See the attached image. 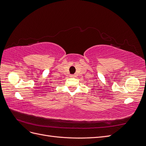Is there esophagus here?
Listing matches in <instances>:
<instances>
[{
	"label": "esophagus",
	"mask_w": 146,
	"mask_h": 146,
	"mask_svg": "<svg viewBox=\"0 0 146 146\" xmlns=\"http://www.w3.org/2000/svg\"><path fill=\"white\" fill-rule=\"evenodd\" d=\"M70 77H76V76H75V75H70Z\"/></svg>",
	"instance_id": "34e87169"
}]
</instances>
